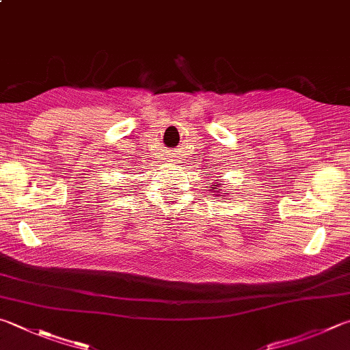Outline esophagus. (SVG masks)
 Returning <instances> with one entry per match:
<instances>
[{
	"mask_svg": "<svg viewBox=\"0 0 350 350\" xmlns=\"http://www.w3.org/2000/svg\"><path fill=\"white\" fill-rule=\"evenodd\" d=\"M170 162H174V161H170Z\"/></svg>",
	"mask_w": 350,
	"mask_h": 350,
	"instance_id": "1",
	"label": "esophagus"
}]
</instances>
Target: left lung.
I'll return each mask as SVG.
<instances>
[{
    "instance_id": "1",
    "label": "left lung",
    "mask_w": 350,
    "mask_h": 350,
    "mask_svg": "<svg viewBox=\"0 0 350 350\" xmlns=\"http://www.w3.org/2000/svg\"><path fill=\"white\" fill-rule=\"evenodd\" d=\"M220 185H221V183H219V185H211V189H209V191L214 193V196H219L217 193H219V189H220V188H219ZM224 194H225V196H228V193H226V191H225Z\"/></svg>"
}]
</instances>
